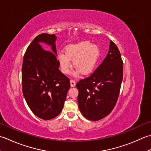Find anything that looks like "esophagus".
<instances>
[{
	"label": "esophagus",
	"instance_id": "esophagus-1",
	"mask_svg": "<svg viewBox=\"0 0 151 151\" xmlns=\"http://www.w3.org/2000/svg\"><path fill=\"white\" fill-rule=\"evenodd\" d=\"M70 85H71V87H74V86L76 85L75 80H73V79L70 80Z\"/></svg>",
	"mask_w": 151,
	"mask_h": 151
}]
</instances>
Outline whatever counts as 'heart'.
<instances>
[{
  "label": "heart",
  "mask_w": 151,
  "mask_h": 151,
  "mask_svg": "<svg viewBox=\"0 0 151 151\" xmlns=\"http://www.w3.org/2000/svg\"><path fill=\"white\" fill-rule=\"evenodd\" d=\"M100 49L97 45L91 44L89 41H83L74 44H70L65 48V54L59 53L58 56L61 72L68 74L73 66L78 70L76 74L81 72L88 75L93 72L100 57Z\"/></svg>",
  "instance_id": "obj_1"
}]
</instances>
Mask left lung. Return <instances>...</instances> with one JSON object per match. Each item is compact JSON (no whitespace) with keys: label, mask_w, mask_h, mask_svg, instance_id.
Wrapping results in <instances>:
<instances>
[{"label":"left lung","mask_w":151,"mask_h":151,"mask_svg":"<svg viewBox=\"0 0 151 151\" xmlns=\"http://www.w3.org/2000/svg\"><path fill=\"white\" fill-rule=\"evenodd\" d=\"M123 78V61L114 42L110 41L106 57L91 74L79 80L78 101L82 115L96 121L108 115L117 101Z\"/></svg>","instance_id":"obj_1"}]
</instances>
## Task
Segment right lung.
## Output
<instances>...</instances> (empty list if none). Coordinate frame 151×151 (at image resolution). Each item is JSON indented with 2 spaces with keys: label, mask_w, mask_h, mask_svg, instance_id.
Returning <instances> with one entry per match:
<instances>
[{
  "label": "right lung",
  "mask_w": 151,
  "mask_h": 151,
  "mask_svg": "<svg viewBox=\"0 0 151 151\" xmlns=\"http://www.w3.org/2000/svg\"><path fill=\"white\" fill-rule=\"evenodd\" d=\"M55 35L42 33L27 47L22 65V91L27 104L38 117L50 120L60 114L70 83L68 78L58 69L59 64L52 52L44 51L39 44L52 46L57 55Z\"/></svg>",
  "instance_id": "1"
}]
</instances>
